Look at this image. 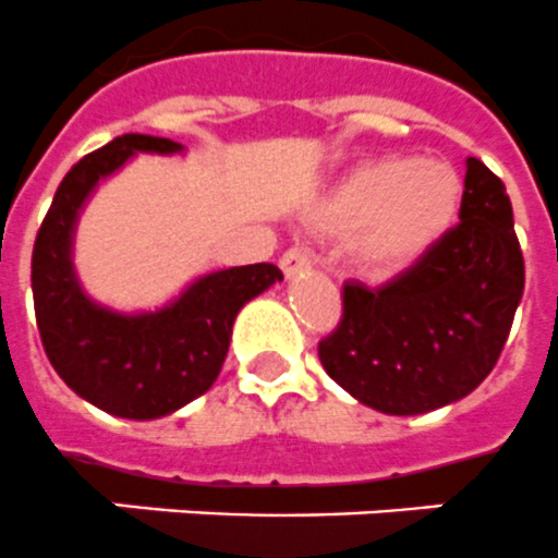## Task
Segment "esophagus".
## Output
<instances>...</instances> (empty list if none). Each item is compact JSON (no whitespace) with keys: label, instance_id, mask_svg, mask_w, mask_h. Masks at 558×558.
<instances>
[{"label":"esophagus","instance_id":"esophagus-1","mask_svg":"<svg viewBox=\"0 0 558 558\" xmlns=\"http://www.w3.org/2000/svg\"><path fill=\"white\" fill-rule=\"evenodd\" d=\"M280 269H283L287 278H298V275L312 269V257L303 248H289L287 255L280 257Z\"/></svg>","mask_w":558,"mask_h":558}]
</instances>
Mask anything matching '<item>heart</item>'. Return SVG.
Returning <instances> with one entry per match:
<instances>
[{
  "instance_id": "1",
  "label": "heart",
  "mask_w": 558,
  "mask_h": 558,
  "mask_svg": "<svg viewBox=\"0 0 558 558\" xmlns=\"http://www.w3.org/2000/svg\"><path fill=\"white\" fill-rule=\"evenodd\" d=\"M464 180L450 162L387 154L352 166L315 203L306 223L324 234H350L352 255L373 275L418 266L456 229Z\"/></svg>"
}]
</instances>
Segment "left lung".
Listing matches in <instances>:
<instances>
[{"label":"left lung","instance_id":"left-lung-1","mask_svg":"<svg viewBox=\"0 0 558 558\" xmlns=\"http://www.w3.org/2000/svg\"><path fill=\"white\" fill-rule=\"evenodd\" d=\"M461 223L381 289L343 287V318L318 347L326 375L387 415H421L470 396L505 350L524 292L513 206L468 157Z\"/></svg>","mask_w":558,"mask_h":558}]
</instances>
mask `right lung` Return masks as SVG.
Masks as SVG:
<instances>
[{
	"instance_id": "right-lung-1",
	"label": "right lung",
	"mask_w": 558,
	"mask_h": 558,
	"mask_svg": "<svg viewBox=\"0 0 558 558\" xmlns=\"http://www.w3.org/2000/svg\"><path fill=\"white\" fill-rule=\"evenodd\" d=\"M183 151L148 134L111 140L68 171L34 243L31 289L45 355L76 396L117 418H162L201 398L223 369L238 312L283 280L275 264L208 271L146 312L111 310L85 292L74 234L90 194L137 154Z\"/></svg>"
}]
</instances>
